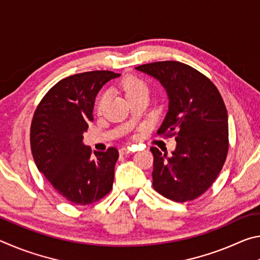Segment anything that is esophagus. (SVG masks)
<instances>
[{
    "instance_id": "esophagus-1",
    "label": "esophagus",
    "mask_w": 260,
    "mask_h": 260,
    "mask_svg": "<svg viewBox=\"0 0 260 260\" xmlns=\"http://www.w3.org/2000/svg\"><path fill=\"white\" fill-rule=\"evenodd\" d=\"M133 151H134V149L126 148V147H124V148L119 149V152H120V155H127V153H131V152H133Z\"/></svg>"
}]
</instances>
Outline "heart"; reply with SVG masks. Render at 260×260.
<instances>
[{
    "label": "heart",
    "mask_w": 260,
    "mask_h": 260,
    "mask_svg": "<svg viewBox=\"0 0 260 260\" xmlns=\"http://www.w3.org/2000/svg\"><path fill=\"white\" fill-rule=\"evenodd\" d=\"M120 86L122 88V90H124L127 99L131 98L132 95L140 93V91H148L147 83L144 82L142 79H140L135 76L125 77L122 79ZM107 101H108V93L107 91H103V93L99 96L98 101H96V110H98L99 112L102 111L105 103H107Z\"/></svg>",
    "instance_id": "1"
}]
</instances>
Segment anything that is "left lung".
<instances>
[{
	"mask_svg": "<svg viewBox=\"0 0 260 260\" xmlns=\"http://www.w3.org/2000/svg\"><path fill=\"white\" fill-rule=\"evenodd\" d=\"M159 80L169 95V112L158 135L174 136L177 147L167 156L156 147L152 186L174 202L199 199L215 181L227 158L228 116L218 88L196 69L175 60L136 68Z\"/></svg>",
	"mask_w": 260,
	"mask_h": 260,
	"instance_id": "1",
	"label": "left lung"
}]
</instances>
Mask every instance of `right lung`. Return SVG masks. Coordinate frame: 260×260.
Listing matches in <instances>:
<instances>
[{"instance_id": "obj_1", "label": "right lung", "mask_w": 260, "mask_h": 260, "mask_svg": "<svg viewBox=\"0 0 260 260\" xmlns=\"http://www.w3.org/2000/svg\"><path fill=\"white\" fill-rule=\"evenodd\" d=\"M112 71L70 76L52 86L35 109L30 124V150L38 170L70 203L89 205L111 191L116 148L95 151L82 143L93 121L95 98L112 78Z\"/></svg>"}]
</instances>
